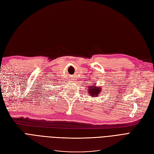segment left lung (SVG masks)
<instances>
[{
    "label": "left lung",
    "mask_w": 154,
    "mask_h": 154,
    "mask_svg": "<svg viewBox=\"0 0 154 154\" xmlns=\"http://www.w3.org/2000/svg\"><path fill=\"white\" fill-rule=\"evenodd\" d=\"M87 89H88V94H90L91 96L96 97L98 95H100L101 88H100L99 87H97V86L94 85V84H92V83H91V85L87 87Z\"/></svg>",
    "instance_id": "8db88e82"
}]
</instances>
